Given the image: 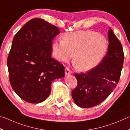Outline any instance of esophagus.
I'll return each mask as SVG.
<instances>
[{
  "instance_id": "1",
  "label": "esophagus",
  "mask_w": 130,
  "mask_h": 130,
  "mask_svg": "<svg viewBox=\"0 0 130 130\" xmlns=\"http://www.w3.org/2000/svg\"><path fill=\"white\" fill-rule=\"evenodd\" d=\"M71 74V71L69 68L66 67V69H65V75H69Z\"/></svg>"
}]
</instances>
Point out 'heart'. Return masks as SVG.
Here are the masks:
<instances>
[{
    "instance_id": "heart-1",
    "label": "heart",
    "mask_w": 130,
    "mask_h": 130,
    "mask_svg": "<svg viewBox=\"0 0 130 130\" xmlns=\"http://www.w3.org/2000/svg\"><path fill=\"white\" fill-rule=\"evenodd\" d=\"M107 48L108 41L105 36L90 30L67 33L63 39L55 40L52 44L54 56L59 61H69L75 53L74 65L81 71L96 66Z\"/></svg>"
}]
</instances>
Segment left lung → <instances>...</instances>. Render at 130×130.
<instances>
[{
    "label": "left lung",
    "instance_id": "1",
    "mask_svg": "<svg viewBox=\"0 0 130 130\" xmlns=\"http://www.w3.org/2000/svg\"><path fill=\"white\" fill-rule=\"evenodd\" d=\"M108 38V51L99 64L86 73L75 74L78 85L72 91V97L80 107L90 108L101 103L119 82L123 65V50L111 28Z\"/></svg>",
    "mask_w": 130,
    "mask_h": 130
}]
</instances>
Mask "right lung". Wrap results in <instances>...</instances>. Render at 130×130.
<instances>
[{
  "mask_svg": "<svg viewBox=\"0 0 130 130\" xmlns=\"http://www.w3.org/2000/svg\"><path fill=\"white\" fill-rule=\"evenodd\" d=\"M58 27L40 18L27 22L15 34L7 58L11 87L31 103L45 101L55 79L64 76V67L52 58V41Z\"/></svg>",
  "mask_w": 130,
  "mask_h": 130,
  "instance_id": "1",
  "label": "right lung"
}]
</instances>
